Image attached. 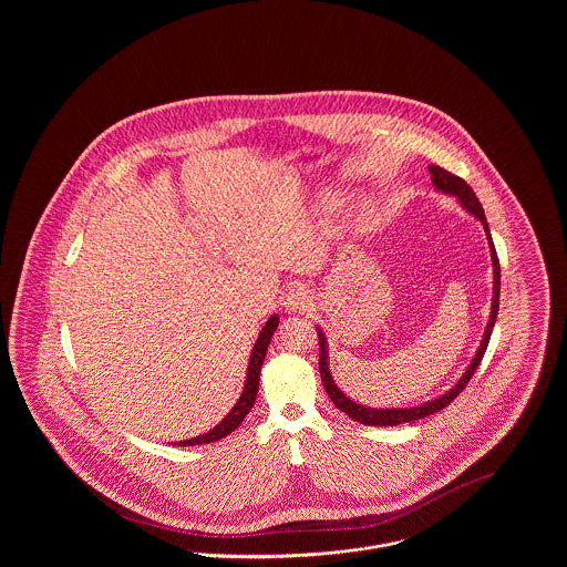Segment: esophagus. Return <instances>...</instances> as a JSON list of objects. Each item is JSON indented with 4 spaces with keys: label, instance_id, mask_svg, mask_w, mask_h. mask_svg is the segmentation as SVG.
Returning <instances> with one entry per match:
<instances>
[{
    "label": "esophagus",
    "instance_id": "esophagus-1",
    "mask_svg": "<svg viewBox=\"0 0 567 567\" xmlns=\"http://www.w3.org/2000/svg\"><path fill=\"white\" fill-rule=\"evenodd\" d=\"M285 306H287L291 312H306V310L312 306V299H310L306 289L296 287V289H291V291L287 293Z\"/></svg>",
    "mask_w": 567,
    "mask_h": 567
}]
</instances>
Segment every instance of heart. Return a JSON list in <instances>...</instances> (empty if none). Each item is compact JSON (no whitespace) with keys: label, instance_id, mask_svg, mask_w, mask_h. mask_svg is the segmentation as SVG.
Wrapping results in <instances>:
<instances>
[{"label":"heart","instance_id":"1","mask_svg":"<svg viewBox=\"0 0 567 567\" xmlns=\"http://www.w3.org/2000/svg\"><path fill=\"white\" fill-rule=\"evenodd\" d=\"M378 223H380V215H378L377 208L374 206H363L361 213H359V225L361 227H377Z\"/></svg>","mask_w":567,"mask_h":567}]
</instances>
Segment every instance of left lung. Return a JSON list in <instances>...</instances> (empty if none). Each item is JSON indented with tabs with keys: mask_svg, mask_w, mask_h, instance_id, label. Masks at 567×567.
<instances>
[{
	"mask_svg": "<svg viewBox=\"0 0 567 567\" xmlns=\"http://www.w3.org/2000/svg\"><path fill=\"white\" fill-rule=\"evenodd\" d=\"M430 174H432V183L435 185V189L442 190V193H449V195H455L461 202V206L476 216L483 225H485L486 240L491 244V259H493V303H491V319L486 324L485 338L481 342V349L476 352V357L472 359L467 372L461 377L457 384L444 393L442 398L427 402L423 405H414V408H386V410H380V408H365V405L357 404L352 402L351 398H347L336 384H333V378L327 370V347H324L323 331L319 329V347H321V357H319V372H321V380H323L324 391L329 395V400L336 404L338 410H342L344 414H349L352 421L357 423H363V425H377V427H393V425H402V423H410V421H419V419H425L433 412L446 408L451 404L458 393L467 386L470 378L474 377L476 368L481 365L483 357H485L486 347H488V340H491V331H493V324L497 319V310H499V259H497V252H495V246L491 240V231H488V223H486L485 210L476 197V193L472 190V187L458 178L455 174L446 172L444 167L440 165H430Z\"/></svg>",
	"mask_w": 567,
	"mask_h": 567,
	"instance_id": "left-lung-1",
	"label": "left lung"
}]
</instances>
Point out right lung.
I'll list each match as a JSON object with an SVG mask.
<instances>
[{"mask_svg": "<svg viewBox=\"0 0 567 567\" xmlns=\"http://www.w3.org/2000/svg\"><path fill=\"white\" fill-rule=\"evenodd\" d=\"M278 327V317L274 315L270 317V321L264 324L257 342H255V349L250 352V361H248V372H246V384H244L243 398L238 400V404L231 408V412L216 425L215 430H210L204 435H197V437H190L185 442H178V446H195V444H210L216 442L225 435L238 430L240 423L244 421V416L248 414V410L255 404V398H257V389H259V374H261V365H264V359H266V351L270 347L271 333L276 331Z\"/></svg>", "mask_w": 567, "mask_h": 567, "instance_id": "obj_1", "label": "right lung"}]
</instances>
